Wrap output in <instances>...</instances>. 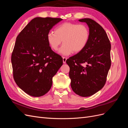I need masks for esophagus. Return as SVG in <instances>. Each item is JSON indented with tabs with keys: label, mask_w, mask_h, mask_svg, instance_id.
<instances>
[{
	"label": "esophagus",
	"mask_w": 128,
	"mask_h": 128,
	"mask_svg": "<svg viewBox=\"0 0 128 128\" xmlns=\"http://www.w3.org/2000/svg\"><path fill=\"white\" fill-rule=\"evenodd\" d=\"M62 59H63V63H64V64H66V63L67 58H66V57H63V58H62Z\"/></svg>",
	"instance_id": "obj_1"
}]
</instances>
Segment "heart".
Here are the masks:
<instances>
[{
    "label": "heart",
    "instance_id": "1",
    "mask_svg": "<svg viewBox=\"0 0 128 128\" xmlns=\"http://www.w3.org/2000/svg\"><path fill=\"white\" fill-rule=\"evenodd\" d=\"M90 37V30L86 25L65 22L58 26L54 32H50L47 38L50 47L54 51L59 50L63 40L64 44L60 53L68 56L73 52H82L86 47Z\"/></svg>",
    "mask_w": 128,
    "mask_h": 128
}]
</instances>
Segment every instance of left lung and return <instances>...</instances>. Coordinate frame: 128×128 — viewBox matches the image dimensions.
I'll return each mask as SVG.
<instances>
[{"mask_svg": "<svg viewBox=\"0 0 128 128\" xmlns=\"http://www.w3.org/2000/svg\"><path fill=\"white\" fill-rule=\"evenodd\" d=\"M79 21L88 25L90 40L85 49L69 58L66 63L70 68L72 90L76 94L86 97L101 90L106 83L111 66V45L105 31L97 22L88 18ZM84 63L87 64L86 68L82 65Z\"/></svg>", "mask_w": 128, "mask_h": 128, "instance_id": "1", "label": "left lung"}]
</instances>
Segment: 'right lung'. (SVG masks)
<instances>
[{
    "label": "right lung",
    "instance_id": "1",
    "mask_svg": "<svg viewBox=\"0 0 128 128\" xmlns=\"http://www.w3.org/2000/svg\"><path fill=\"white\" fill-rule=\"evenodd\" d=\"M61 18H35L16 37L11 56L13 78L28 94L40 96L51 88L52 78L63 64L62 57L53 51L48 34Z\"/></svg>",
    "mask_w": 128,
    "mask_h": 128
}]
</instances>
